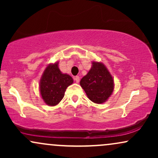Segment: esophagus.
Masks as SVG:
<instances>
[{
    "instance_id": "1",
    "label": "esophagus",
    "mask_w": 158,
    "mask_h": 158,
    "mask_svg": "<svg viewBox=\"0 0 158 158\" xmlns=\"http://www.w3.org/2000/svg\"><path fill=\"white\" fill-rule=\"evenodd\" d=\"M73 79L77 83L79 82V80H80V78H79V77H78V76H77V77H74Z\"/></svg>"
}]
</instances>
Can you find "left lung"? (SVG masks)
Segmentation results:
<instances>
[{"mask_svg":"<svg viewBox=\"0 0 158 158\" xmlns=\"http://www.w3.org/2000/svg\"><path fill=\"white\" fill-rule=\"evenodd\" d=\"M80 85L92 102L101 104L114 90V79L103 63L93 61L90 70L80 81Z\"/></svg>","mask_w":158,"mask_h":158,"instance_id":"obj_1","label":"left lung"}]
</instances>
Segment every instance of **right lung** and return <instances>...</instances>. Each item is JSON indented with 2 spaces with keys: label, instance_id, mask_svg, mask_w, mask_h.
<instances>
[{
  "label": "right lung",
  "instance_id": "right-lung-1",
  "mask_svg": "<svg viewBox=\"0 0 158 158\" xmlns=\"http://www.w3.org/2000/svg\"><path fill=\"white\" fill-rule=\"evenodd\" d=\"M73 79L67 73H62L59 68V62L50 64L44 70L39 83L41 98L47 105L54 106L61 102L64 92Z\"/></svg>",
  "mask_w": 158,
  "mask_h": 158
}]
</instances>
